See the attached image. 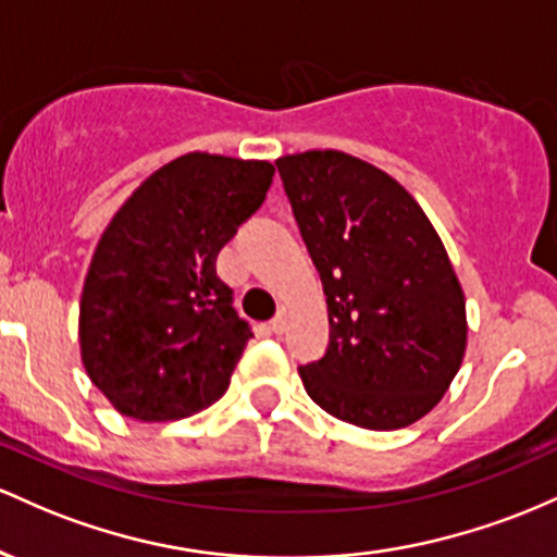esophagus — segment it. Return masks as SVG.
Masks as SVG:
<instances>
[{
  "instance_id": "1",
  "label": "esophagus",
  "mask_w": 557,
  "mask_h": 557,
  "mask_svg": "<svg viewBox=\"0 0 557 557\" xmlns=\"http://www.w3.org/2000/svg\"><path fill=\"white\" fill-rule=\"evenodd\" d=\"M286 318H289V310H286V308H278L276 318H273V321L268 323V329H271V334H281V331H284V326H286Z\"/></svg>"
}]
</instances>
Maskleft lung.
I'll list each match as a JSON object with an SVG mask.
<instances>
[{"label": "left lung", "mask_w": 557, "mask_h": 557, "mask_svg": "<svg viewBox=\"0 0 557 557\" xmlns=\"http://www.w3.org/2000/svg\"><path fill=\"white\" fill-rule=\"evenodd\" d=\"M321 276L329 345L299 366L339 421L392 431L440 403L466 355V297L434 226L395 178L336 149L276 160Z\"/></svg>", "instance_id": "8db88e82"}]
</instances>
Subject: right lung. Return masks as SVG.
<instances>
[{
  "instance_id": "1",
  "label": "right lung",
  "mask_w": 557,
  "mask_h": 557,
  "mask_svg": "<svg viewBox=\"0 0 557 557\" xmlns=\"http://www.w3.org/2000/svg\"><path fill=\"white\" fill-rule=\"evenodd\" d=\"M276 168L189 152L154 171L104 228L84 281L78 339L117 413L178 421L226 395L252 329L215 258L265 202Z\"/></svg>"
}]
</instances>
